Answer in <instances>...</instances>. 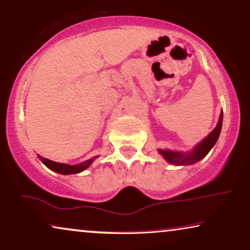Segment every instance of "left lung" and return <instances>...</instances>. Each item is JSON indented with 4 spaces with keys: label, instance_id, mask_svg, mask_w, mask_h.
<instances>
[{
    "label": "left lung",
    "instance_id": "obj_1",
    "mask_svg": "<svg viewBox=\"0 0 250 250\" xmlns=\"http://www.w3.org/2000/svg\"><path fill=\"white\" fill-rule=\"evenodd\" d=\"M222 120H223V112L221 111L220 117H219L218 124L215 128L204 138L202 141H200L196 146L188 151H181V150H172V149H158L159 155L165 159V161L170 164V165L176 166H188L193 165L201 159L206 157L219 139L220 136L221 128H222Z\"/></svg>",
    "mask_w": 250,
    "mask_h": 250
}]
</instances>
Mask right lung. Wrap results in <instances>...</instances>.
<instances>
[{
	"label": "right lung",
	"instance_id": "add662e5",
	"mask_svg": "<svg viewBox=\"0 0 250 250\" xmlns=\"http://www.w3.org/2000/svg\"><path fill=\"white\" fill-rule=\"evenodd\" d=\"M38 156V158L40 161L42 162V164L46 167H48L50 170H53V172H56L58 174H62V175H70V174H78L81 172H83V170L87 169L89 166H91V164L95 161L96 158L99 157V156H94V157L87 159V161H85L83 163H80V164H76V165H68V164H64V163H57V162H54V161H50V159H47V158H43L42 156L37 155Z\"/></svg>",
	"mask_w": 250,
	"mask_h": 250
}]
</instances>
